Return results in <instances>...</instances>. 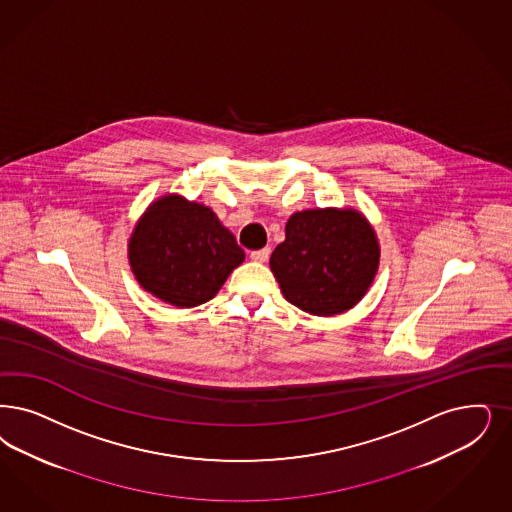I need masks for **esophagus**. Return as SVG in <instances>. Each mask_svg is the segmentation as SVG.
Here are the masks:
<instances>
[{
	"label": "esophagus",
	"instance_id": "obj_1",
	"mask_svg": "<svg viewBox=\"0 0 512 512\" xmlns=\"http://www.w3.org/2000/svg\"><path fill=\"white\" fill-rule=\"evenodd\" d=\"M268 257H270V247H263V249L251 251V259H253L255 263H266Z\"/></svg>",
	"mask_w": 512,
	"mask_h": 512
}]
</instances>
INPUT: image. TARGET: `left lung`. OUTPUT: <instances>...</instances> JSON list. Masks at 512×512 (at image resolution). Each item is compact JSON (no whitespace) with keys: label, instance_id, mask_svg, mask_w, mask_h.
<instances>
[{"label":"left lung","instance_id":"obj_1","mask_svg":"<svg viewBox=\"0 0 512 512\" xmlns=\"http://www.w3.org/2000/svg\"><path fill=\"white\" fill-rule=\"evenodd\" d=\"M380 247L355 210L293 213L270 268L283 297L314 316H335L363 299L376 274Z\"/></svg>","mask_w":512,"mask_h":512}]
</instances>
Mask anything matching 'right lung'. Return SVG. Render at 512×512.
<instances>
[{"instance_id": "right-lung-1", "label": "right lung", "mask_w": 512, "mask_h": 512, "mask_svg": "<svg viewBox=\"0 0 512 512\" xmlns=\"http://www.w3.org/2000/svg\"><path fill=\"white\" fill-rule=\"evenodd\" d=\"M244 257L210 208L176 194L151 204L128 244L141 287L179 308L213 299Z\"/></svg>"}]
</instances>
